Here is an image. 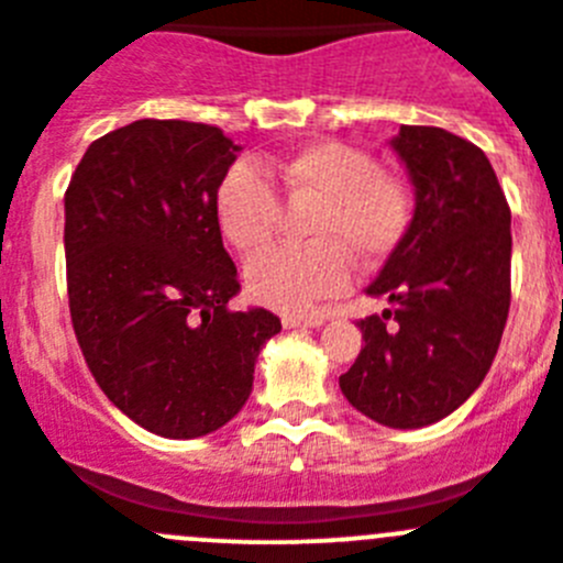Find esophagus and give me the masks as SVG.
<instances>
[{
	"instance_id": "34e87169",
	"label": "esophagus",
	"mask_w": 563,
	"mask_h": 563,
	"mask_svg": "<svg viewBox=\"0 0 563 563\" xmlns=\"http://www.w3.org/2000/svg\"><path fill=\"white\" fill-rule=\"evenodd\" d=\"M324 321L327 319L321 313H310V316L286 313V316H283V327H286V330H297V327H321Z\"/></svg>"
}]
</instances>
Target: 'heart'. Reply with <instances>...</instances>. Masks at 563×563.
<instances>
[{
    "mask_svg": "<svg viewBox=\"0 0 563 563\" xmlns=\"http://www.w3.org/2000/svg\"><path fill=\"white\" fill-rule=\"evenodd\" d=\"M288 198L316 200L302 247H269L244 266L247 291L277 310H308L346 288L349 258L379 264L401 242L412 217V195L401 178L382 173L354 145L313 143L277 165ZM280 200L264 173L236 162L220 178L214 217L222 236L242 253L264 247L275 231Z\"/></svg>",
    "mask_w": 563,
    "mask_h": 563,
    "instance_id": "heart-1",
    "label": "heart"
}]
</instances>
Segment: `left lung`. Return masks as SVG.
<instances>
[{"instance_id": "left-lung-1", "label": "left lung", "mask_w": 563, "mask_h": 563, "mask_svg": "<svg viewBox=\"0 0 563 563\" xmlns=\"http://www.w3.org/2000/svg\"><path fill=\"white\" fill-rule=\"evenodd\" d=\"M390 148L412 181V220L365 288L390 308L357 321L365 346L338 382L365 418L420 429L462 407L493 365L511 302V211L462 136L401 125Z\"/></svg>"}]
</instances>
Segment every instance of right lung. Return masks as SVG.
I'll use <instances>...</instances> for the list:
<instances>
[{
  "mask_svg": "<svg viewBox=\"0 0 563 563\" xmlns=\"http://www.w3.org/2000/svg\"><path fill=\"white\" fill-rule=\"evenodd\" d=\"M239 145L217 125L134 120L87 148L65 192L76 341L109 401L148 432H217L253 393L280 319L242 291L214 192Z\"/></svg>",
  "mask_w": 563,
  "mask_h": 563,
  "instance_id": "1",
  "label": "right lung"
}]
</instances>
